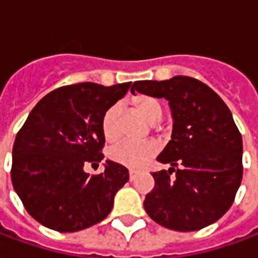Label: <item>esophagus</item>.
<instances>
[{
	"label": "esophagus",
	"instance_id": "34e87169",
	"mask_svg": "<svg viewBox=\"0 0 258 258\" xmlns=\"http://www.w3.org/2000/svg\"><path fill=\"white\" fill-rule=\"evenodd\" d=\"M128 175H130V180H134V179H135V175H137V172H135L134 169H130V171H128Z\"/></svg>",
	"mask_w": 258,
	"mask_h": 258
}]
</instances>
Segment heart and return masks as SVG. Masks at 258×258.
<instances>
[{
    "instance_id": "heart-1",
    "label": "heart",
    "mask_w": 258,
    "mask_h": 258,
    "mask_svg": "<svg viewBox=\"0 0 258 258\" xmlns=\"http://www.w3.org/2000/svg\"><path fill=\"white\" fill-rule=\"evenodd\" d=\"M134 105L139 113L142 114L145 120L150 124H157L163 119V106L157 100L152 97H138L134 101ZM119 105H113L106 110L101 121V131L104 138L108 142H113L120 137L119 125ZM157 145L153 142H145V144H135V142H121L116 145L110 150V157L117 164L124 167L139 168L148 163L154 154L157 153Z\"/></svg>"
}]
</instances>
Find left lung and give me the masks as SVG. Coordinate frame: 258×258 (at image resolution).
I'll return each mask as SVG.
<instances>
[{
	"label": "left lung",
	"mask_w": 258,
	"mask_h": 258,
	"mask_svg": "<svg viewBox=\"0 0 258 258\" xmlns=\"http://www.w3.org/2000/svg\"><path fill=\"white\" fill-rule=\"evenodd\" d=\"M135 91L165 98L173 120L171 141L157 156L171 168L152 173L154 188L145 198V211L169 230L213 224L232 205L243 173L242 137L228 106L188 76L134 82Z\"/></svg>",
	"instance_id": "1"
}]
</instances>
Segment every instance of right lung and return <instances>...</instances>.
I'll use <instances>...</instances> for the list:
<instances>
[{
  "mask_svg": "<svg viewBox=\"0 0 258 258\" xmlns=\"http://www.w3.org/2000/svg\"><path fill=\"white\" fill-rule=\"evenodd\" d=\"M131 82L106 86L79 83L50 91L17 133L12 150V183L27 212L58 232L85 230L104 220L128 169L106 160L104 172L90 176L87 164L102 160L101 121Z\"/></svg>",
  "mask_w": 258,
  "mask_h": 258,
  "instance_id": "add662e5",
  "label": "right lung"
}]
</instances>
